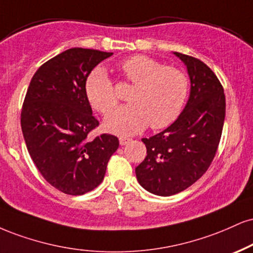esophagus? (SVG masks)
I'll return each instance as SVG.
<instances>
[{
	"label": "esophagus",
	"mask_w": 253,
	"mask_h": 253,
	"mask_svg": "<svg viewBox=\"0 0 253 253\" xmlns=\"http://www.w3.org/2000/svg\"><path fill=\"white\" fill-rule=\"evenodd\" d=\"M130 141H132V139L127 138V136H120V138H119V142H120L121 146H125V145L129 144Z\"/></svg>",
	"instance_id": "34e87169"
}]
</instances>
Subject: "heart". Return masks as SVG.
I'll return each mask as SVG.
<instances>
[{
    "mask_svg": "<svg viewBox=\"0 0 253 253\" xmlns=\"http://www.w3.org/2000/svg\"><path fill=\"white\" fill-rule=\"evenodd\" d=\"M119 69L135 86L129 94L130 105L118 108L105 120L103 126L108 132L121 136L133 135L148 125L156 129L165 128L180 117L190 89L185 72L146 55L125 59ZM84 93L92 107L103 115L117 107L114 84L102 67H96L88 74Z\"/></svg>",
    "mask_w": 253,
    "mask_h": 253,
    "instance_id": "1",
    "label": "heart"
}]
</instances>
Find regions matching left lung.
I'll return each mask as SVG.
<instances>
[{
    "instance_id": "8db88e82",
    "label": "left lung",
    "mask_w": 253,
    "mask_h": 253,
    "mask_svg": "<svg viewBox=\"0 0 253 253\" xmlns=\"http://www.w3.org/2000/svg\"><path fill=\"white\" fill-rule=\"evenodd\" d=\"M174 55L187 68L190 97L171 126L142 139L147 156L135 169L139 184L161 197L186 190L208 171L225 120L224 88L211 68L193 56L176 51Z\"/></svg>"
}]
</instances>
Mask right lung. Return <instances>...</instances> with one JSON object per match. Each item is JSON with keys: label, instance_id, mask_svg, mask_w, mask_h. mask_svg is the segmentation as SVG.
I'll use <instances>...</instances> for the list:
<instances>
[{"label": "right lung", "instance_id": "add662e5", "mask_svg": "<svg viewBox=\"0 0 253 253\" xmlns=\"http://www.w3.org/2000/svg\"><path fill=\"white\" fill-rule=\"evenodd\" d=\"M111 55L84 48L62 51L36 71L24 97L21 127L30 158L45 180L66 194L81 196L99 186L119 147L112 134L88 138L99 121L84 82Z\"/></svg>", "mask_w": 253, "mask_h": 253}]
</instances>
